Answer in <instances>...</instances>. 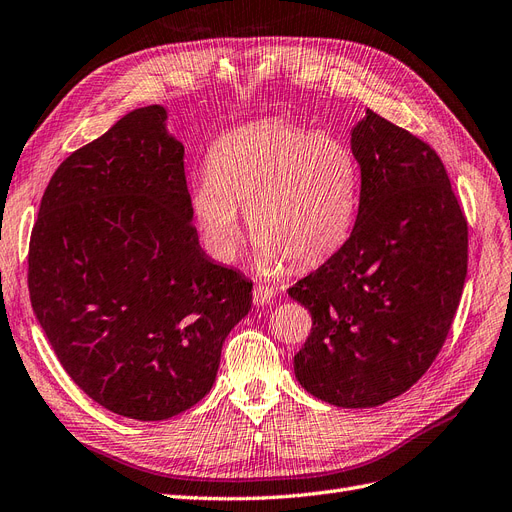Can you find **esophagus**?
<instances>
[{"instance_id": "1", "label": "esophagus", "mask_w": 512, "mask_h": 512, "mask_svg": "<svg viewBox=\"0 0 512 512\" xmlns=\"http://www.w3.org/2000/svg\"><path fill=\"white\" fill-rule=\"evenodd\" d=\"M273 296H275V292H273L269 286L256 284L254 294H252V301H254L256 307H264V305H269V303L273 301Z\"/></svg>"}]
</instances>
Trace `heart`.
I'll return each instance as SVG.
<instances>
[{
	"mask_svg": "<svg viewBox=\"0 0 512 512\" xmlns=\"http://www.w3.org/2000/svg\"><path fill=\"white\" fill-rule=\"evenodd\" d=\"M360 207V165L343 139L284 120L252 122L211 146L188 186V209L207 252L233 262L241 211L267 269L313 264L349 237Z\"/></svg>",
	"mask_w": 512,
	"mask_h": 512,
	"instance_id": "b5f03b06",
	"label": "heart"
}]
</instances>
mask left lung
Returning <instances> with one entry per match:
<instances>
[{
	"instance_id": "8db88e82",
	"label": "left lung",
	"mask_w": 512,
	"mask_h": 512,
	"mask_svg": "<svg viewBox=\"0 0 512 512\" xmlns=\"http://www.w3.org/2000/svg\"><path fill=\"white\" fill-rule=\"evenodd\" d=\"M360 207L349 239L288 290L311 313L294 375L334 407L409 390L443 347L468 269V224L438 154L377 112L351 129Z\"/></svg>"
}]
</instances>
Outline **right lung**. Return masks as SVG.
Listing matches in <instances>:
<instances>
[{"label": "right lung", "mask_w": 512, "mask_h": 512, "mask_svg": "<svg viewBox=\"0 0 512 512\" xmlns=\"http://www.w3.org/2000/svg\"><path fill=\"white\" fill-rule=\"evenodd\" d=\"M190 222L184 144L163 105L69 154L42 197L35 317L65 373L116 415L161 421L197 404L252 309V281L211 260Z\"/></svg>", "instance_id": "right-lung-1"}]
</instances>
